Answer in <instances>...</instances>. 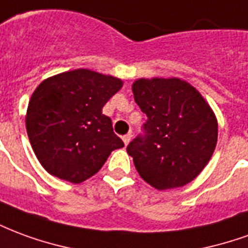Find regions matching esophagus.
<instances>
[{
  "label": "esophagus",
  "instance_id": "obj_1",
  "mask_svg": "<svg viewBox=\"0 0 248 248\" xmlns=\"http://www.w3.org/2000/svg\"><path fill=\"white\" fill-rule=\"evenodd\" d=\"M130 140H131V133H129V134H126L122 137V140H124V145H129Z\"/></svg>",
  "mask_w": 248,
  "mask_h": 248
}]
</instances>
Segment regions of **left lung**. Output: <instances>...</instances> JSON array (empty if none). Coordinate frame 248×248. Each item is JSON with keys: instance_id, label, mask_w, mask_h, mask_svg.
Here are the masks:
<instances>
[{"instance_id": "obj_1", "label": "left lung", "mask_w": 248, "mask_h": 248, "mask_svg": "<svg viewBox=\"0 0 248 248\" xmlns=\"http://www.w3.org/2000/svg\"><path fill=\"white\" fill-rule=\"evenodd\" d=\"M133 93L147 115L145 134L127 146L142 179L156 190L194 181L218 140L213 108L195 87L179 78H140L133 83Z\"/></svg>"}]
</instances>
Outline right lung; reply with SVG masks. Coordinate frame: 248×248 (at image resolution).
<instances>
[{
	"mask_svg": "<svg viewBox=\"0 0 248 248\" xmlns=\"http://www.w3.org/2000/svg\"><path fill=\"white\" fill-rule=\"evenodd\" d=\"M124 82L89 69L42 81L30 98L26 131L37 159L54 177L81 183L124 147L102 108Z\"/></svg>",
	"mask_w": 248,
	"mask_h": 248,
	"instance_id": "obj_1",
	"label": "right lung"
}]
</instances>
